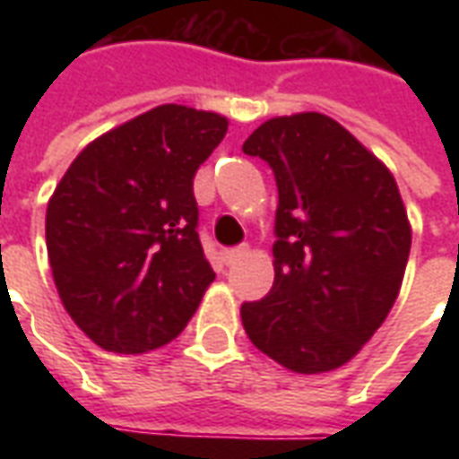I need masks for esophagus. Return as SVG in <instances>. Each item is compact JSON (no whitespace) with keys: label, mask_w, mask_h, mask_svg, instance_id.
<instances>
[{"label":"esophagus","mask_w":459,"mask_h":459,"mask_svg":"<svg viewBox=\"0 0 459 459\" xmlns=\"http://www.w3.org/2000/svg\"><path fill=\"white\" fill-rule=\"evenodd\" d=\"M246 250H248V246H236V248L223 250V263H226V265H233L236 260H240L246 255Z\"/></svg>","instance_id":"esophagus-1"}]
</instances>
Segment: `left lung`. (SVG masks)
<instances>
[{
    "label": "left lung",
    "instance_id": "obj_1",
    "mask_svg": "<svg viewBox=\"0 0 459 459\" xmlns=\"http://www.w3.org/2000/svg\"><path fill=\"white\" fill-rule=\"evenodd\" d=\"M278 184L275 282L243 302L253 344L298 374L346 364L384 325L411 253L391 171L322 113L275 117L243 142Z\"/></svg>",
    "mask_w": 459,
    "mask_h": 459
}]
</instances>
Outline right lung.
<instances>
[{"instance_id":"obj_1","label":"right lung","mask_w":459,"mask_h":459,"mask_svg":"<svg viewBox=\"0 0 459 459\" xmlns=\"http://www.w3.org/2000/svg\"><path fill=\"white\" fill-rule=\"evenodd\" d=\"M229 120L160 105L91 142L46 209L65 312L95 344L142 354L181 334L213 282L194 177Z\"/></svg>"}]
</instances>
